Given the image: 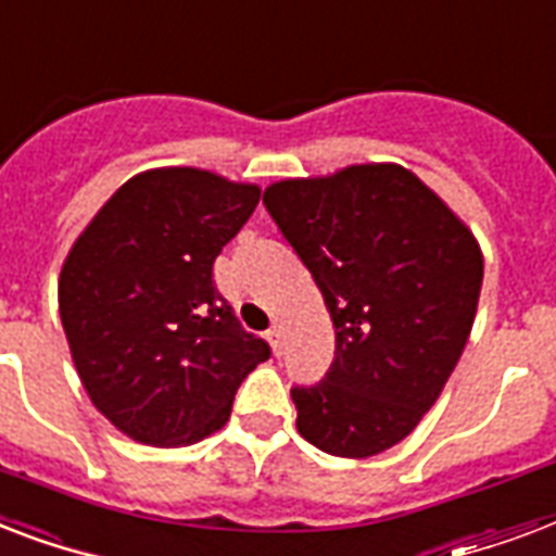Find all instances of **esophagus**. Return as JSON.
<instances>
[{"mask_svg": "<svg viewBox=\"0 0 556 556\" xmlns=\"http://www.w3.org/2000/svg\"><path fill=\"white\" fill-rule=\"evenodd\" d=\"M266 339H269V345H273V351H275V354H278V351H281V339H283L281 325L269 327V330H266Z\"/></svg>", "mask_w": 556, "mask_h": 556, "instance_id": "obj_1", "label": "esophagus"}]
</instances>
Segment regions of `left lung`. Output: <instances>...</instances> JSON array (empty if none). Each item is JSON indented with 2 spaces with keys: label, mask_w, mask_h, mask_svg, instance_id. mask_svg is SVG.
<instances>
[{
  "label": "left lung",
  "mask_w": 556,
  "mask_h": 556,
  "mask_svg": "<svg viewBox=\"0 0 556 556\" xmlns=\"http://www.w3.org/2000/svg\"><path fill=\"white\" fill-rule=\"evenodd\" d=\"M264 205L321 290L337 356L292 389L301 438L339 458L412 434L462 359L479 309V240L438 193L391 162L281 179Z\"/></svg>",
  "instance_id": "obj_1"
}]
</instances>
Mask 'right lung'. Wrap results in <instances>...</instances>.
<instances>
[{
	"label": "right lung",
	"mask_w": 556,
	"mask_h": 556,
	"mask_svg": "<svg viewBox=\"0 0 556 556\" xmlns=\"http://www.w3.org/2000/svg\"><path fill=\"white\" fill-rule=\"evenodd\" d=\"M261 188L200 167H153L103 202L60 269V321L86 394L115 429L188 446L226 426L269 345L240 330L214 261Z\"/></svg>",
	"instance_id": "right-lung-1"
}]
</instances>
